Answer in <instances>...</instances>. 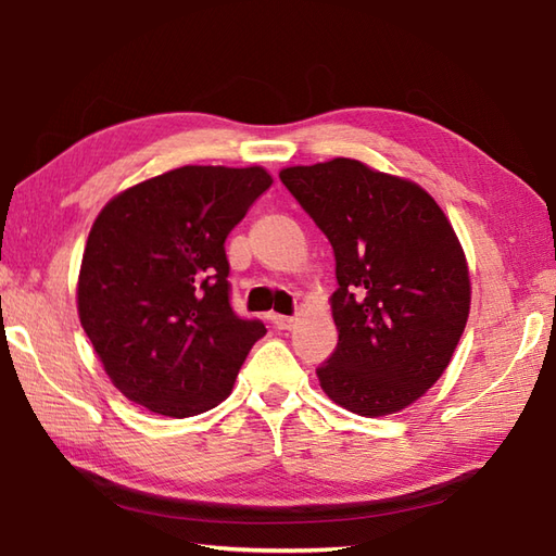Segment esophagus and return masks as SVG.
I'll use <instances>...</instances> for the list:
<instances>
[{"instance_id":"obj_1","label":"esophagus","mask_w":556,"mask_h":556,"mask_svg":"<svg viewBox=\"0 0 556 556\" xmlns=\"http://www.w3.org/2000/svg\"><path fill=\"white\" fill-rule=\"evenodd\" d=\"M269 320H271V325H275L277 329H291L293 327V317H289V315H269Z\"/></svg>"}]
</instances>
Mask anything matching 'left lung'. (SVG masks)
Listing matches in <instances>:
<instances>
[{
  "instance_id": "8db88e82",
  "label": "left lung",
  "mask_w": 556,
  "mask_h": 556,
  "mask_svg": "<svg viewBox=\"0 0 556 556\" xmlns=\"http://www.w3.org/2000/svg\"><path fill=\"white\" fill-rule=\"evenodd\" d=\"M281 184L332 243L339 341L317 377L365 418L406 408L440 380L468 320L470 281L440 205L413 181L337 157Z\"/></svg>"
}]
</instances>
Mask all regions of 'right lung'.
Wrapping results in <instances>:
<instances>
[{"instance_id":"right-lung-1","label":"right lung","mask_w":556,"mask_h":556,"mask_svg":"<svg viewBox=\"0 0 556 556\" xmlns=\"http://www.w3.org/2000/svg\"><path fill=\"white\" fill-rule=\"evenodd\" d=\"M271 176L179 167L110 200L92 224L78 315L116 389L169 418L215 408L265 325L231 308L224 241Z\"/></svg>"}]
</instances>
